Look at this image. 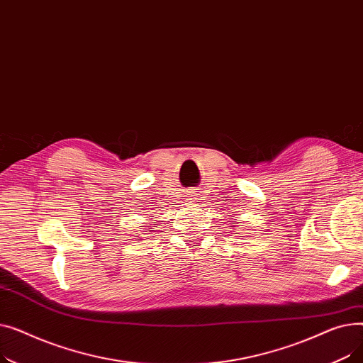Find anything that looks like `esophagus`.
Segmentation results:
<instances>
[{"label":"esophagus","mask_w":363,"mask_h":363,"mask_svg":"<svg viewBox=\"0 0 363 363\" xmlns=\"http://www.w3.org/2000/svg\"><path fill=\"white\" fill-rule=\"evenodd\" d=\"M188 196H189V200H196V193H193V191H191V193H189Z\"/></svg>","instance_id":"1"}]
</instances>
